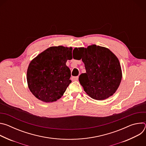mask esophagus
<instances>
[{"label": "esophagus", "instance_id": "obj_1", "mask_svg": "<svg viewBox=\"0 0 146 146\" xmlns=\"http://www.w3.org/2000/svg\"><path fill=\"white\" fill-rule=\"evenodd\" d=\"M78 79V77L76 76V77H72V81H77Z\"/></svg>", "mask_w": 146, "mask_h": 146}]
</instances>
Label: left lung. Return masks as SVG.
Masks as SVG:
<instances>
[{"label":"left lung","instance_id":"left-lung-1","mask_svg":"<svg viewBox=\"0 0 146 146\" xmlns=\"http://www.w3.org/2000/svg\"><path fill=\"white\" fill-rule=\"evenodd\" d=\"M73 51L78 54L76 58L84 64L86 73L81 74L78 80L86 94L98 100L113 95L122 77L119 61L115 55L109 48L95 44L87 48H75Z\"/></svg>","mask_w":146,"mask_h":146}]
</instances>
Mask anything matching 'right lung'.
Returning a JSON list of instances; mask_svg holds the SVG:
<instances>
[{"instance_id": "right-lung-1", "label": "right lung", "mask_w": 146, "mask_h": 146, "mask_svg": "<svg viewBox=\"0 0 146 146\" xmlns=\"http://www.w3.org/2000/svg\"><path fill=\"white\" fill-rule=\"evenodd\" d=\"M72 47H50L31 61L27 79L30 91L37 99L50 103L63 96L72 82L66 63L72 59Z\"/></svg>"}]
</instances>
